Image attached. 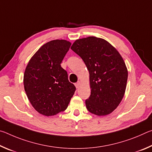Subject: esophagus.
<instances>
[{
    "mask_svg": "<svg viewBox=\"0 0 152 152\" xmlns=\"http://www.w3.org/2000/svg\"><path fill=\"white\" fill-rule=\"evenodd\" d=\"M80 82L78 81V82H77L76 83H75V86L76 88H78L80 87Z\"/></svg>",
    "mask_w": 152,
    "mask_h": 152,
    "instance_id": "1",
    "label": "esophagus"
}]
</instances>
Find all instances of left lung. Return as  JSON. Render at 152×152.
<instances>
[{
	"label": "left lung",
	"instance_id": "1",
	"mask_svg": "<svg viewBox=\"0 0 152 152\" xmlns=\"http://www.w3.org/2000/svg\"><path fill=\"white\" fill-rule=\"evenodd\" d=\"M72 50L80 57L90 74L91 93L86 109L99 116L112 113L124 96L128 72L118 51L106 40L88 37L76 40Z\"/></svg>",
	"mask_w": 152,
	"mask_h": 152
}]
</instances>
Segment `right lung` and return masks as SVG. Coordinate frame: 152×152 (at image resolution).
<instances>
[{"instance_id": "right-lung-1", "label": "right lung", "mask_w": 152, "mask_h": 152, "mask_svg": "<svg viewBox=\"0 0 152 152\" xmlns=\"http://www.w3.org/2000/svg\"><path fill=\"white\" fill-rule=\"evenodd\" d=\"M70 45L63 39L48 42L31 58L25 69L23 84L28 99L45 116L65 110L76 91L60 65Z\"/></svg>"}]
</instances>
